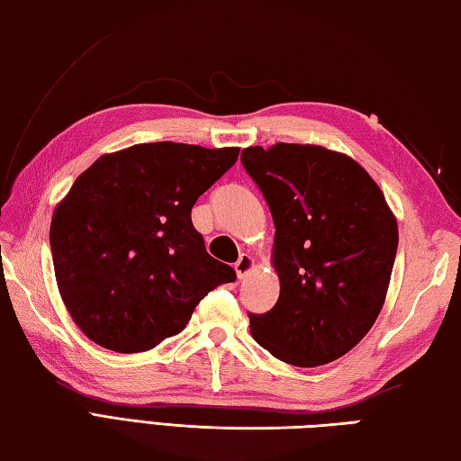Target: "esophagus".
Wrapping results in <instances>:
<instances>
[{
  "instance_id": "esophagus-1",
  "label": "esophagus",
  "mask_w": 461,
  "mask_h": 461,
  "mask_svg": "<svg viewBox=\"0 0 461 461\" xmlns=\"http://www.w3.org/2000/svg\"><path fill=\"white\" fill-rule=\"evenodd\" d=\"M233 269H236V273H238V277H240V279H241V277H246L248 273L253 269V258H251V256H248V253H241L240 259L236 261V266H233Z\"/></svg>"
}]
</instances>
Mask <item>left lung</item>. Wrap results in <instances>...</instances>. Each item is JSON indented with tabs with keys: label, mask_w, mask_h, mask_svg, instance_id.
<instances>
[{
	"label": "left lung",
	"mask_w": 461,
	"mask_h": 461,
	"mask_svg": "<svg viewBox=\"0 0 461 461\" xmlns=\"http://www.w3.org/2000/svg\"><path fill=\"white\" fill-rule=\"evenodd\" d=\"M241 164L273 223L276 307L248 312L251 335L293 366L340 358L384 305L398 225L376 182L345 154L312 144L249 146Z\"/></svg>",
	"instance_id": "left-lung-1"
}]
</instances>
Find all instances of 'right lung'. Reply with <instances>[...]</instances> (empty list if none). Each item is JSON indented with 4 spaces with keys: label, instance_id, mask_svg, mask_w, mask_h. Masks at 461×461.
<instances>
[{
    "label": "right lung",
    "instance_id": "add662e5",
    "mask_svg": "<svg viewBox=\"0 0 461 461\" xmlns=\"http://www.w3.org/2000/svg\"><path fill=\"white\" fill-rule=\"evenodd\" d=\"M240 149L150 142L104 154L75 180L49 231L57 287L86 337L114 352L154 348L236 271L192 223L195 200Z\"/></svg>",
    "mask_w": 461,
    "mask_h": 461
}]
</instances>
